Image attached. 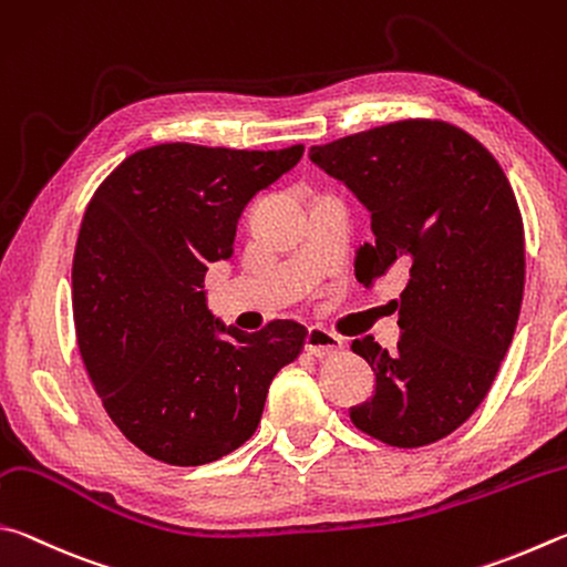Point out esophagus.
Here are the masks:
<instances>
[{
  "label": "esophagus",
  "mask_w": 567,
  "mask_h": 567,
  "mask_svg": "<svg viewBox=\"0 0 567 567\" xmlns=\"http://www.w3.org/2000/svg\"><path fill=\"white\" fill-rule=\"evenodd\" d=\"M343 349L341 336H336L329 329H321V326H311L309 333H306V351L316 359H326V355H333Z\"/></svg>",
  "instance_id": "34e87169"
}]
</instances>
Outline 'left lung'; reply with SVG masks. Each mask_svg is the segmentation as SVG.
<instances>
[{"label": "left lung", "instance_id": "8db88e82", "mask_svg": "<svg viewBox=\"0 0 567 567\" xmlns=\"http://www.w3.org/2000/svg\"><path fill=\"white\" fill-rule=\"evenodd\" d=\"M309 156L371 212L359 281L389 268L409 278L395 351L373 336L351 343L375 373L351 421L393 449L431 445L483 403L518 326L525 234L508 176L478 138L439 118L375 126Z\"/></svg>", "mask_w": 567, "mask_h": 567}]
</instances>
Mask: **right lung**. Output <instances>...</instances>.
Returning <instances> with one entry per match:
<instances>
[{"mask_svg": "<svg viewBox=\"0 0 567 567\" xmlns=\"http://www.w3.org/2000/svg\"><path fill=\"white\" fill-rule=\"evenodd\" d=\"M301 156V144L148 146L86 206L72 264L79 353L109 419L156 461L204 465L244 445L274 375L303 351L301 323L238 331L202 291L208 264L231 258L246 204Z\"/></svg>", "mask_w": 567, "mask_h": 567, "instance_id": "right-lung-1", "label": "right lung"}]
</instances>
